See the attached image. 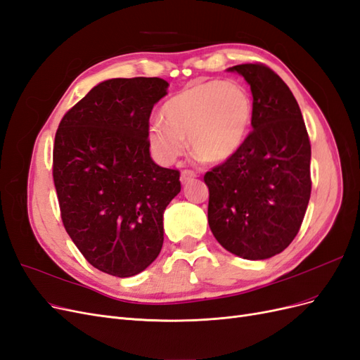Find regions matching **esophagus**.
Listing matches in <instances>:
<instances>
[{"label":"esophagus","instance_id":"1","mask_svg":"<svg viewBox=\"0 0 360 360\" xmlns=\"http://www.w3.org/2000/svg\"><path fill=\"white\" fill-rule=\"evenodd\" d=\"M193 177H197V172L192 171V169H183L181 171V176H180V180H181V183H188Z\"/></svg>","mask_w":360,"mask_h":360}]
</instances>
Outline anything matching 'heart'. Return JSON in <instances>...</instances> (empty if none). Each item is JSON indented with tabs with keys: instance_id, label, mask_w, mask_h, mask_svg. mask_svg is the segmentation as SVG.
<instances>
[{
	"instance_id": "b5f03b06",
	"label": "heart",
	"mask_w": 360,
	"mask_h": 360,
	"mask_svg": "<svg viewBox=\"0 0 360 360\" xmlns=\"http://www.w3.org/2000/svg\"><path fill=\"white\" fill-rule=\"evenodd\" d=\"M254 105L238 82L209 81L184 86L162 106L163 122L150 126L151 148L163 162L184 151L205 163H221L242 147L252 122Z\"/></svg>"
}]
</instances>
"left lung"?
Instances as JSON below:
<instances>
[{
	"label": "left lung",
	"mask_w": 360,
	"mask_h": 360,
	"mask_svg": "<svg viewBox=\"0 0 360 360\" xmlns=\"http://www.w3.org/2000/svg\"><path fill=\"white\" fill-rule=\"evenodd\" d=\"M240 73L252 91V132L221 165L207 171L209 225L216 240L246 259L282 252L297 236L311 197V143L297 101L261 63Z\"/></svg>",
	"instance_id": "8db88e82"
}]
</instances>
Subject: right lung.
Returning <instances> with one entry per match:
<instances>
[{
  "mask_svg": "<svg viewBox=\"0 0 360 360\" xmlns=\"http://www.w3.org/2000/svg\"><path fill=\"white\" fill-rule=\"evenodd\" d=\"M160 78L101 82L61 118L52 176L61 221L89 263L118 278L158 258L163 212L180 171L150 158V114L167 94Z\"/></svg>",
  "mask_w": 360,
  "mask_h": 360,
  "instance_id": "obj_1",
  "label": "right lung"
}]
</instances>
